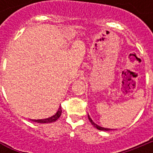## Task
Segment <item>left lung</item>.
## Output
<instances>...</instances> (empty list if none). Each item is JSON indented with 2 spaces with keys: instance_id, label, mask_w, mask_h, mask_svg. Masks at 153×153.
Wrapping results in <instances>:
<instances>
[{
  "instance_id": "left-lung-1",
  "label": "left lung",
  "mask_w": 153,
  "mask_h": 153,
  "mask_svg": "<svg viewBox=\"0 0 153 153\" xmlns=\"http://www.w3.org/2000/svg\"><path fill=\"white\" fill-rule=\"evenodd\" d=\"M88 120H89V122L92 123V125L94 127V128H96L97 129H99V130H103V131H109V130H112V129H111V128H103V127H100L99 126V125H97L95 123H94V121L92 120L91 117H89V116H88Z\"/></svg>"
}]
</instances>
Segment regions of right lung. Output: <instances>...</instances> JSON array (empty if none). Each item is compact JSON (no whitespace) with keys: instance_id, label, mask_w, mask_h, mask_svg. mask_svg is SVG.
I'll return each instance as SVG.
<instances>
[{"instance_id":"add662e5","label":"right lung","mask_w":153,"mask_h":153,"mask_svg":"<svg viewBox=\"0 0 153 153\" xmlns=\"http://www.w3.org/2000/svg\"><path fill=\"white\" fill-rule=\"evenodd\" d=\"M62 112V110H61V106H59V108L58 110V111L56 112L55 114L53 115V116H52L50 117H48V118H45V119H34V122H36V123H53V122H55L56 120H58L59 119V117H60V115H61Z\"/></svg>"}]
</instances>
